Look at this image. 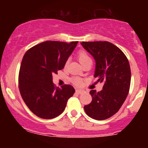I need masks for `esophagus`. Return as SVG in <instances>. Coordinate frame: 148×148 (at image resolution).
I'll return each mask as SVG.
<instances>
[{
  "mask_svg": "<svg viewBox=\"0 0 148 148\" xmlns=\"http://www.w3.org/2000/svg\"><path fill=\"white\" fill-rule=\"evenodd\" d=\"M76 92L78 93V94H82L83 92H84V90H76Z\"/></svg>",
  "mask_w": 148,
  "mask_h": 148,
  "instance_id": "obj_1",
  "label": "esophagus"
}]
</instances>
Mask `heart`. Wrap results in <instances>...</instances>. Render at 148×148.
<instances>
[{
	"mask_svg": "<svg viewBox=\"0 0 148 148\" xmlns=\"http://www.w3.org/2000/svg\"><path fill=\"white\" fill-rule=\"evenodd\" d=\"M78 58H79V62H81V64L84 63V62H87L88 60H91L89 56L88 55L87 53L84 50L80 51L78 53ZM67 64H68V60L66 62L65 66H67ZM71 81H72L75 86H81V85L82 84V79L80 77H78V76H74V77H72V79H71Z\"/></svg>",
	"mask_w": 148,
	"mask_h": 148,
	"instance_id": "obj_1",
	"label": "heart"
}]
</instances>
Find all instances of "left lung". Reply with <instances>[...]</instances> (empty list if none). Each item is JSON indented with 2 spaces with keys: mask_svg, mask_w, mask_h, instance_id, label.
Returning a JSON list of instances; mask_svg holds the SVG:
<instances>
[{
  "mask_svg": "<svg viewBox=\"0 0 148 148\" xmlns=\"http://www.w3.org/2000/svg\"><path fill=\"white\" fill-rule=\"evenodd\" d=\"M81 45L95 60L94 77L103 83L102 90L90 92L92 100L84 110L95 120H106L119 111L128 95L131 83L128 59L111 42H83Z\"/></svg>",
  "mask_w": 148,
  "mask_h": 148,
  "instance_id": "obj_1",
  "label": "left lung"
}]
</instances>
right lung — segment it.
<instances>
[{
    "instance_id": "obj_1",
    "label": "right lung",
    "mask_w": 148,
    "mask_h": 148,
    "mask_svg": "<svg viewBox=\"0 0 148 148\" xmlns=\"http://www.w3.org/2000/svg\"><path fill=\"white\" fill-rule=\"evenodd\" d=\"M77 44L46 41L34 46L23 56L18 74L20 93L27 106L39 118L58 116L75 92L70 85L56 88L52 74L64 68Z\"/></svg>"
}]
</instances>
